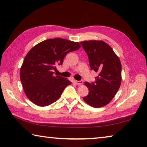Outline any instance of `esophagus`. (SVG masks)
<instances>
[{"instance_id": "1", "label": "esophagus", "mask_w": 147, "mask_h": 147, "mask_svg": "<svg viewBox=\"0 0 147 147\" xmlns=\"http://www.w3.org/2000/svg\"><path fill=\"white\" fill-rule=\"evenodd\" d=\"M74 83H75L76 84H77V85H82V84H83L84 82L82 80L81 81H77V80H74Z\"/></svg>"}]
</instances>
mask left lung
<instances>
[{
	"instance_id": "obj_1",
	"label": "left lung",
	"mask_w": 147,
	"mask_h": 147,
	"mask_svg": "<svg viewBox=\"0 0 147 147\" xmlns=\"http://www.w3.org/2000/svg\"><path fill=\"white\" fill-rule=\"evenodd\" d=\"M80 44L88 54L91 69L98 73L94 82H84L89 94L83 99L93 108H101L110 102L120 88L121 61L112 48L103 41H84Z\"/></svg>"
}]
</instances>
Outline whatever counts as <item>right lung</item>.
<instances>
[{
	"mask_svg": "<svg viewBox=\"0 0 147 147\" xmlns=\"http://www.w3.org/2000/svg\"><path fill=\"white\" fill-rule=\"evenodd\" d=\"M80 47L78 42L54 38L40 42L30 50L20 69L22 86L30 100L36 105L47 106L58 100L72 82L55 76L53 70L62 65L67 54Z\"/></svg>",
	"mask_w": 147,
	"mask_h": 147,
	"instance_id": "obj_1",
	"label": "right lung"
}]
</instances>
